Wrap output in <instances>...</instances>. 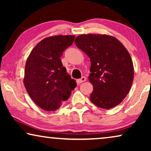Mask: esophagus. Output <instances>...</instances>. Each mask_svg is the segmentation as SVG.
Returning a JSON list of instances; mask_svg holds the SVG:
<instances>
[{
	"mask_svg": "<svg viewBox=\"0 0 151 151\" xmlns=\"http://www.w3.org/2000/svg\"><path fill=\"white\" fill-rule=\"evenodd\" d=\"M86 80V79L85 77H82L81 78H80V79L77 80V83H78V84H81V83H82V82H85Z\"/></svg>",
	"mask_w": 151,
	"mask_h": 151,
	"instance_id": "esophagus-1",
	"label": "esophagus"
}]
</instances>
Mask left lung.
I'll list each match as a JSON object with an SVG mask.
<instances>
[{"instance_id":"obj_1","label":"left lung","mask_w":151,"mask_h":151,"mask_svg":"<svg viewBox=\"0 0 151 151\" xmlns=\"http://www.w3.org/2000/svg\"><path fill=\"white\" fill-rule=\"evenodd\" d=\"M74 42L91 63L88 76L93 86L91 102L105 109L120 104L129 93L134 77L127 49L116 38L106 34H82Z\"/></svg>"}]
</instances>
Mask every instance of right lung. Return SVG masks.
<instances>
[{
  "instance_id": "add662e5",
  "label": "right lung",
  "mask_w": 151,
  "mask_h": 151,
  "mask_svg": "<svg viewBox=\"0 0 151 151\" xmlns=\"http://www.w3.org/2000/svg\"><path fill=\"white\" fill-rule=\"evenodd\" d=\"M75 36L59 35L45 38L31 51L25 64L24 85L29 96L47 111L58 109L76 86L60 58L73 44Z\"/></svg>"
}]
</instances>
